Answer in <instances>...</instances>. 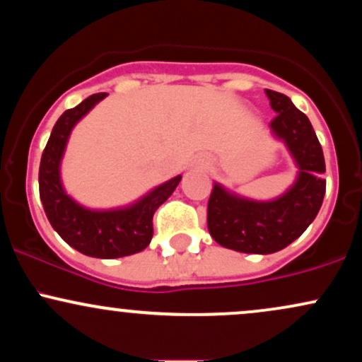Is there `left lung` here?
<instances>
[{"label": "left lung", "mask_w": 362, "mask_h": 362, "mask_svg": "<svg viewBox=\"0 0 362 362\" xmlns=\"http://www.w3.org/2000/svg\"><path fill=\"white\" fill-rule=\"evenodd\" d=\"M277 115L271 120L276 138L282 139L298 165L294 185L281 197L257 202L238 197L214 184L207 202V228L224 248L243 253H274L305 233L317 218L325 195V158L310 119L289 97L265 90Z\"/></svg>", "instance_id": "left-lung-1"}]
</instances>
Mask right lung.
<instances>
[{
  "mask_svg": "<svg viewBox=\"0 0 362 362\" xmlns=\"http://www.w3.org/2000/svg\"><path fill=\"white\" fill-rule=\"evenodd\" d=\"M107 93H95L57 119L40 158L39 192L45 216L69 247L97 259H119L148 247L153 238V214L172 195L180 175L156 187L136 204L114 211H90L64 192L59 165L74 124Z\"/></svg>",
  "mask_w": 362,
  "mask_h": 362,
  "instance_id": "add662e5",
  "label": "right lung"
}]
</instances>
